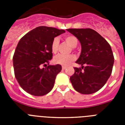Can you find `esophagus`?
<instances>
[{
    "mask_svg": "<svg viewBox=\"0 0 125 125\" xmlns=\"http://www.w3.org/2000/svg\"><path fill=\"white\" fill-rule=\"evenodd\" d=\"M67 67L65 66H62V69L63 70H65V69H66Z\"/></svg>",
    "mask_w": 125,
    "mask_h": 125,
    "instance_id": "1",
    "label": "esophagus"
}]
</instances>
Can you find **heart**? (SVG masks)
Returning <instances> with one entry per match:
<instances>
[{
  "label": "heart",
  "instance_id": "1",
  "mask_svg": "<svg viewBox=\"0 0 125 125\" xmlns=\"http://www.w3.org/2000/svg\"><path fill=\"white\" fill-rule=\"evenodd\" d=\"M66 42L73 48H74L77 46L78 41L75 36H67L65 38ZM59 46V39L58 38H55L53 39L52 43H51V50L53 53H56L58 51ZM75 60V56L74 55H63L58 54L56 55L54 58V62L56 64H60L62 65L67 66L70 64L73 61Z\"/></svg>",
  "mask_w": 125,
  "mask_h": 125
}]
</instances>
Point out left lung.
I'll return each mask as SVG.
<instances>
[{
    "instance_id": "left-lung-1",
    "label": "left lung",
    "mask_w": 125,
    "mask_h": 125,
    "mask_svg": "<svg viewBox=\"0 0 125 125\" xmlns=\"http://www.w3.org/2000/svg\"><path fill=\"white\" fill-rule=\"evenodd\" d=\"M67 30L79 40L82 48L76 61L82 67H74V73L70 77L71 82L79 93H95L104 85L112 74L114 57L110 45L98 32L90 28Z\"/></svg>"
}]
</instances>
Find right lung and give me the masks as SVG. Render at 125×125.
Wrapping results in <instances>:
<instances>
[{
	"instance_id": "obj_1",
	"label": "right lung",
	"mask_w": 125,
	"mask_h": 125,
	"mask_svg": "<svg viewBox=\"0 0 125 125\" xmlns=\"http://www.w3.org/2000/svg\"><path fill=\"white\" fill-rule=\"evenodd\" d=\"M65 32L53 27L38 26L19 42L13 57L15 76L21 87L30 95L43 96L54 87L61 65L42 67L52 60L53 39Z\"/></svg>"
}]
</instances>
